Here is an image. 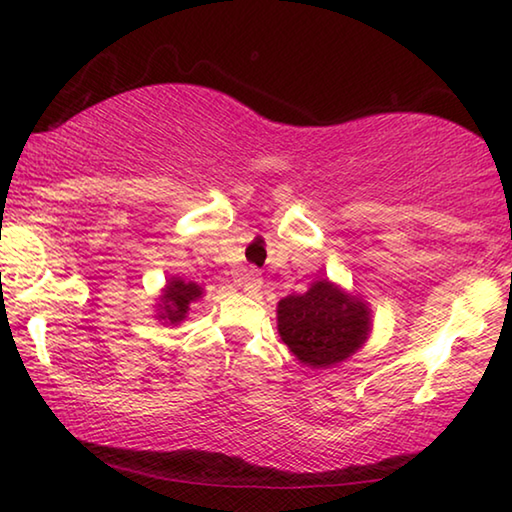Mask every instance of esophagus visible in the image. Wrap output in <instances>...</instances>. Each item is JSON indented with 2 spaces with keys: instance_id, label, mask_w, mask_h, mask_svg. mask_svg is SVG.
<instances>
[{
  "instance_id": "obj_1",
  "label": "esophagus",
  "mask_w": 512,
  "mask_h": 512,
  "mask_svg": "<svg viewBox=\"0 0 512 512\" xmlns=\"http://www.w3.org/2000/svg\"><path fill=\"white\" fill-rule=\"evenodd\" d=\"M241 287H244L248 296H255V293L262 289V275L257 271H248L244 277H241Z\"/></svg>"
}]
</instances>
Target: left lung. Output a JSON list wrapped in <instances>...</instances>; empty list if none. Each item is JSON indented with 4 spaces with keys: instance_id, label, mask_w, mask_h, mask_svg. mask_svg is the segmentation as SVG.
Returning <instances> with one entry per match:
<instances>
[{
    "instance_id": "1",
    "label": "left lung",
    "mask_w": 512,
    "mask_h": 512,
    "mask_svg": "<svg viewBox=\"0 0 512 512\" xmlns=\"http://www.w3.org/2000/svg\"><path fill=\"white\" fill-rule=\"evenodd\" d=\"M277 332L302 366L323 370L348 361L372 334V309L357 293L318 277L305 293L277 302Z\"/></svg>"
}]
</instances>
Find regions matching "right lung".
Wrapping results in <instances>:
<instances>
[{
  "label": "right lung",
  "mask_w": 512,
  "mask_h": 512,
  "mask_svg": "<svg viewBox=\"0 0 512 512\" xmlns=\"http://www.w3.org/2000/svg\"><path fill=\"white\" fill-rule=\"evenodd\" d=\"M203 293V287H198L196 282H187L176 275L169 277L155 302V318L162 325H180L192 311L194 302L203 298Z\"/></svg>",
  "instance_id": "1"
}]
</instances>
